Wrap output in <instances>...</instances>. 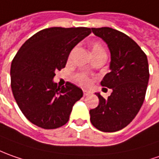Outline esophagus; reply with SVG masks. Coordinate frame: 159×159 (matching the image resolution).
Listing matches in <instances>:
<instances>
[{
    "mask_svg": "<svg viewBox=\"0 0 159 159\" xmlns=\"http://www.w3.org/2000/svg\"><path fill=\"white\" fill-rule=\"evenodd\" d=\"M83 91H84V96H88V95H90V94H91V91H90V90H83Z\"/></svg>",
    "mask_w": 159,
    "mask_h": 159,
    "instance_id": "esophagus-1",
    "label": "esophagus"
}]
</instances>
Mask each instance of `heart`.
<instances>
[{"label": "heart", "instance_id": "1", "mask_svg": "<svg viewBox=\"0 0 159 159\" xmlns=\"http://www.w3.org/2000/svg\"><path fill=\"white\" fill-rule=\"evenodd\" d=\"M90 49L92 52V56L94 59L102 56H107V50L104 45L99 41H93L90 44ZM75 80L77 84L84 86H88L90 84V77L84 73H78L75 75Z\"/></svg>", "mask_w": 159, "mask_h": 159}]
</instances>
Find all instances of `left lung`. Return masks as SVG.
Masks as SVG:
<instances>
[{
	"instance_id": "left-lung-1",
	"label": "left lung",
	"mask_w": 159,
	"mask_h": 159,
	"mask_svg": "<svg viewBox=\"0 0 159 159\" xmlns=\"http://www.w3.org/2000/svg\"><path fill=\"white\" fill-rule=\"evenodd\" d=\"M111 52V71L101 85L112 89L105 99L99 93L98 106L90 110V122L103 132H115L127 127L136 116L144 101L150 73L147 56L125 33L109 28H91Z\"/></svg>"
}]
</instances>
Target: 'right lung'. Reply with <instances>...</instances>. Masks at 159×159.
I'll list each match as a JSON object with an SVG mask.
<instances>
[{
  "instance_id": "1",
  "label": "right lung",
  "mask_w": 159,
  "mask_h": 159,
  "mask_svg": "<svg viewBox=\"0 0 159 159\" xmlns=\"http://www.w3.org/2000/svg\"><path fill=\"white\" fill-rule=\"evenodd\" d=\"M91 30L87 27H52L37 32L20 47L10 68L11 89L28 120L45 129L67 123L83 90L67 82H52L55 70L65 68L71 50Z\"/></svg>"
}]
</instances>
